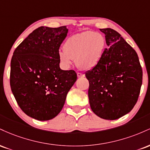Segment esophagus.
Listing matches in <instances>:
<instances>
[{"instance_id":"1","label":"esophagus","mask_w":150,"mask_h":150,"mask_svg":"<svg viewBox=\"0 0 150 150\" xmlns=\"http://www.w3.org/2000/svg\"><path fill=\"white\" fill-rule=\"evenodd\" d=\"M77 77H79V78H80V77H85V74L82 73H77Z\"/></svg>"}]
</instances>
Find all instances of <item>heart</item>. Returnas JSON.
Segmentation results:
<instances>
[{
  "instance_id": "heart-1",
  "label": "heart",
  "mask_w": 150,
  "mask_h": 150,
  "mask_svg": "<svg viewBox=\"0 0 150 150\" xmlns=\"http://www.w3.org/2000/svg\"><path fill=\"white\" fill-rule=\"evenodd\" d=\"M105 47L102 34L90 31L74 34L65 41L58 58L64 68H69L73 59L82 70H90L99 63Z\"/></svg>"
}]
</instances>
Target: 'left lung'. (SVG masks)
Returning <instances> with one entry per match:
<instances>
[{"label": "left lung", "mask_w": 150, "mask_h": 150, "mask_svg": "<svg viewBox=\"0 0 150 150\" xmlns=\"http://www.w3.org/2000/svg\"><path fill=\"white\" fill-rule=\"evenodd\" d=\"M108 48L99 63L86 72L90 107L97 116L116 120L133 108L140 92L142 70L137 53L111 28L100 29Z\"/></svg>", "instance_id": "1"}]
</instances>
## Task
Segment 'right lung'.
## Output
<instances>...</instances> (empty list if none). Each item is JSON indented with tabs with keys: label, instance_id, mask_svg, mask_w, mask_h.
I'll use <instances>...</instances> for the list:
<instances>
[{
	"label": "right lung",
	"instance_id": "1",
	"mask_svg": "<svg viewBox=\"0 0 150 150\" xmlns=\"http://www.w3.org/2000/svg\"><path fill=\"white\" fill-rule=\"evenodd\" d=\"M68 32L65 26L40 27L13 53L12 92L22 111L34 119L48 120L57 116L77 80L74 70H63L59 66V48Z\"/></svg>",
	"mask_w": 150,
	"mask_h": 150
}]
</instances>
